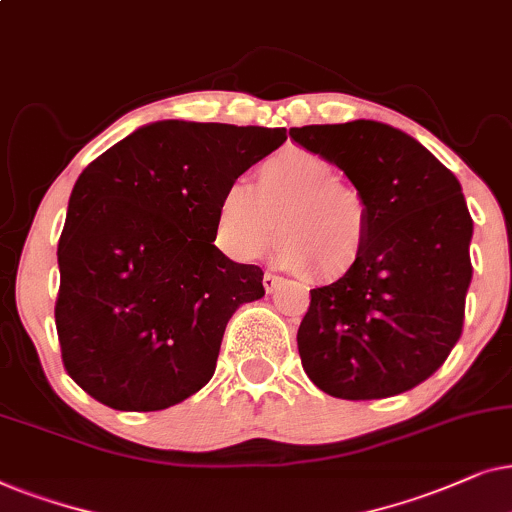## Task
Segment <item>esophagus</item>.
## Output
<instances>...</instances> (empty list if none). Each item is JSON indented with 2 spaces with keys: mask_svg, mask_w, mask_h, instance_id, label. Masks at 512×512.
Listing matches in <instances>:
<instances>
[{
  "mask_svg": "<svg viewBox=\"0 0 512 512\" xmlns=\"http://www.w3.org/2000/svg\"><path fill=\"white\" fill-rule=\"evenodd\" d=\"M262 283H264V290L274 292V290L278 288V276H274V274H264Z\"/></svg>",
  "mask_w": 512,
  "mask_h": 512,
  "instance_id": "esophagus-1",
  "label": "esophagus"
}]
</instances>
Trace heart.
Instances as JSON below:
<instances>
[{"mask_svg":"<svg viewBox=\"0 0 512 512\" xmlns=\"http://www.w3.org/2000/svg\"><path fill=\"white\" fill-rule=\"evenodd\" d=\"M217 241L231 260L262 257L281 234L278 264L325 281L358 267L370 231V210L356 187L339 180L323 154L290 145L257 168L255 187L231 180L222 189L215 215Z\"/></svg>","mask_w":512,"mask_h":512,"instance_id":"1","label":"heart"}]
</instances>
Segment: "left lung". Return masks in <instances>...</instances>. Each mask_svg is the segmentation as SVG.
Returning <instances> with one entry per match:
<instances>
[{"label":"left lung","instance_id":"obj_1","mask_svg":"<svg viewBox=\"0 0 512 512\" xmlns=\"http://www.w3.org/2000/svg\"><path fill=\"white\" fill-rule=\"evenodd\" d=\"M290 138L342 168L370 210L358 267L311 290L297 332L304 372L344 400L410 391L461 337L473 220L459 180L381 121L290 128Z\"/></svg>","mask_w":512,"mask_h":512}]
</instances>
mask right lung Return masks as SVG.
Listing matches in <instances>:
<instances>
[{
    "instance_id": "1",
    "label": "right lung",
    "mask_w": 512,
    "mask_h": 512,
    "mask_svg": "<svg viewBox=\"0 0 512 512\" xmlns=\"http://www.w3.org/2000/svg\"><path fill=\"white\" fill-rule=\"evenodd\" d=\"M285 128L166 119L88 163L58 241L63 363L114 410L156 412L213 377L231 313L264 297L262 269L215 245L227 182Z\"/></svg>"
}]
</instances>
